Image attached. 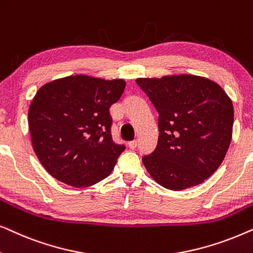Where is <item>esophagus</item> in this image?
<instances>
[{
  "mask_svg": "<svg viewBox=\"0 0 253 253\" xmlns=\"http://www.w3.org/2000/svg\"><path fill=\"white\" fill-rule=\"evenodd\" d=\"M127 145H129V147L131 148V150H134V148L137 147L138 143H137V140H133V141H130V143L127 144Z\"/></svg>",
  "mask_w": 253,
  "mask_h": 253,
  "instance_id": "esophagus-1",
  "label": "esophagus"
}]
</instances>
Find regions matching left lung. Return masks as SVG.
Listing matches in <instances>:
<instances>
[{
    "instance_id": "1",
    "label": "left lung",
    "mask_w": 253,
    "mask_h": 253,
    "mask_svg": "<svg viewBox=\"0 0 253 253\" xmlns=\"http://www.w3.org/2000/svg\"><path fill=\"white\" fill-rule=\"evenodd\" d=\"M159 113L155 151L143 164L158 184L181 191L213 175L233 137L234 107L217 84L196 75L137 78Z\"/></svg>"
}]
</instances>
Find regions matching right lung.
Here are the masks:
<instances>
[{
	"mask_svg": "<svg viewBox=\"0 0 253 253\" xmlns=\"http://www.w3.org/2000/svg\"><path fill=\"white\" fill-rule=\"evenodd\" d=\"M124 88V79L75 75L38 89L29 108L31 140L54 178L86 188L112 172L124 146L112 139L109 108Z\"/></svg>",
	"mask_w": 253,
	"mask_h": 253,
	"instance_id": "add662e5",
	"label": "right lung"
}]
</instances>
